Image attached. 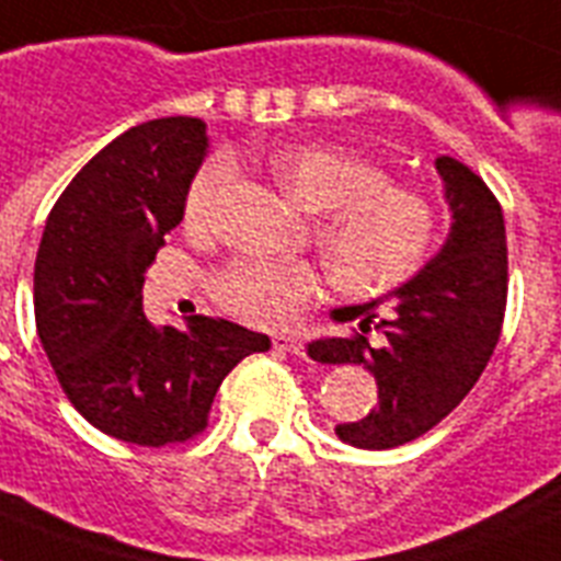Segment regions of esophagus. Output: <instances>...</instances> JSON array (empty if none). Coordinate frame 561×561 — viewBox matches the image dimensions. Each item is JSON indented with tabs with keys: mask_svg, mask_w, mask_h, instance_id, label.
Masks as SVG:
<instances>
[{
	"mask_svg": "<svg viewBox=\"0 0 561 561\" xmlns=\"http://www.w3.org/2000/svg\"><path fill=\"white\" fill-rule=\"evenodd\" d=\"M273 347L282 353H294V356H302L305 353V342L294 333H279V336H273Z\"/></svg>",
	"mask_w": 561,
	"mask_h": 561,
	"instance_id": "1",
	"label": "esophagus"
}]
</instances>
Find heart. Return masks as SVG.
<instances>
[{
    "label": "heart",
    "mask_w": 561,
    "mask_h": 561,
    "mask_svg": "<svg viewBox=\"0 0 561 561\" xmlns=\"http://www.w3.org/2000/svg\"><path fill=\"white\" fill-rule=\"evenodd\" d=\"M273 179L313 222V242L333 279L351 294H385L425 265L436 242V210L422 193L388 182L382 164L331 145H294L271 157ZM237 179L216 153L187 187L185 214L205 222ZM322 288V271L296 259L244 256L216 276V299L251 324H285Z\"/></svg>",
    "instance_id": "heart-1"
}]
</instances>
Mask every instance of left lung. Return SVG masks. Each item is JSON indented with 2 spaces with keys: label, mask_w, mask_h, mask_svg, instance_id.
Returning <instances> with one entry per match:
<instances>
[{
  "label": "left lung",
  "mask_w": 561,
  "mask_h": 561,
  "mask_svg": "<svg viewBox=\"0 0 561 561\" xmlns=\"http://www.w3.org/2000/svg\"><path fill=\"white\" fill-rule=\"evenodd\" d=\"M436 171L454 210L439 256L393 290V308L333 310L336 322L356 319L359 328L308 345L310 359L365 365L376 376L379 404L336 425L339 439L356 448H399L439 425L477 385L505 322L507 244L496 196L456 159L439 157Z\"/></svg>",
  "instance_id": "8db88e82"
}]
</instances>
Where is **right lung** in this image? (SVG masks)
<instances>
[{"label":"right lung","mask_w":561,"mask_h":561,"mask_svg":"<svg viewBox=\"0 0 561 561\" xmlns=\"http://www.w3.org/2000/svg\"><path fill=\"white\" fill-rule=\"evenodd\" d=\"M205 122L168 116L125 130L56 199L33 271L36 333L65 397L113 439L162 448L208 427L225 376L271 347L228 319L153 328L145 271L185 216Z\"/></svg>","instance_id":"obj_1"}]
</instances>
